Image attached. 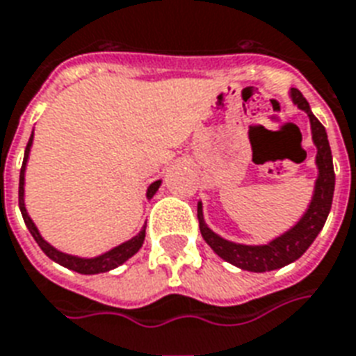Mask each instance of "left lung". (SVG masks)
I'll list each match as a JSON object with an SVG mask.
<instances>
[{"mask_svg":"<svg viewBox=\"0 0 356 356\" xmlns=\"http://www.w3.org/2000/svg\"><path fill=\"white\" fill-rule=\"evenodd\" d=\"M293 104L298 110L308 115L312 129V140L317 149L316 166H317V179L314 186V196L310 200V205L306 209V213L300 216V220L291 226L287 232L268 241L265 244H243L233 243L227 238L220 237L218 233H214L211 227L205 224L203 218V203L197 202V220H200V232H202L205 243L211 246L216 256H220L224 261L232 263L235 267L250 273H267V270H276L297 261L302 256L310 244L316 241L319 232L327 222V216L332 207V196H334V166H332V153H330L329 138L327 130L323 127L317 118L312 113L308 100L300 95V91L291 89L289 91Z\"/></svg>","mask_w":356,"mask_h":356,"instance_id":"obj_1","label":"left lung"}]
</instances>
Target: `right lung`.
Masks as SVG:
<instances>
[{
	"mask_svg": "<svg viewBox=\"0 0 356 356\" xmlns=\"http://www.w3.org/2000/svg\"><path fill=\"white\" fill-rule=\"evenodd\" d=\"M31 145H33V132H31V138L27 142L26 153H24V162H22V170H20V186H18V205H20V213L24 216V222H26L27 229L29 233L33 235V238L37 241V244L40 246V250L44 252L46 256L50 257L51 261L59 263L61 267L70 268L74 273H80V275H100V273H108L112 268H118L119 265H123L127 259L134 256L136 252L142 248L143 241H145V226L140 229V233H136L134 237L124 241V243L113 246L112 250L104 252V254H99L95 257H80V256H72V254H65V252L58 250L56 246H51L48 241H44V237L40 235L39 227L35 226V222L31 220V216L27 213L26 209V166L27 160H29V151H31ZM162 181H154L147 186V192H145V197L151 200V197L156 194V190L160 188Z\"/></svg>",
	"mask_w": 356,
	"mask_h": 356,
	"instance_id": "add662e5",
	"label": "right lung"
}]
</instances>
